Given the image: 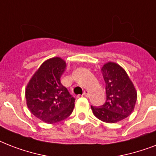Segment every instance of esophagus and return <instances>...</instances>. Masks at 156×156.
Instances as JSON below:
<instances>
[{
  "mask_svg": "<svg viewBox=\"0 0 156 156\" xmlns=\"http://www.w3.org/2000/svg\"><path fill=\"white\" fill-rule=\"evenodd\" d=\"M88 95H89V91L87 90H84V92H83V95H84V96H86V97H87Z\"/></svg>",
  "mask_w": 156,
  "mask_h": 156,
  "instance_id": "esophagus-1",
  "label": "esophagus"
}]
</instances>
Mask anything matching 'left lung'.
I'll return each instance as SVG.
<instances>
[{
    "label": "left lung",
    "instance_id": "obj_1",
    "mask_svg": "<svg viewBox=\"0 0 156 156\" xmlns=\"http://www.w3.org/2000/svg\"><path fill=\"white\" fill-rule=\"evenodd\" d=\"M101 72L106 83V101L100 107L91 106V110L100 121L116 123L132 113L137 91L126 70L118 64H104Z\"/></svg>",
    "mask_w": 156,
    "mask_h": 156
}]
</instances>
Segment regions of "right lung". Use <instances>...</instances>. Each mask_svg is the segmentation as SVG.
<instances>
[{
	"instance_id": "add662e5",
	"label": "right lung",
	"mask_w": 156,
	"mask_h": 156,
	"mask_svg": "<svg viewBox=\"0 0 156 156\" xmlns=\"http://www.w3.org/2000/svg\"><path fill=\"white\" fill-rule=\"evenodd\" d=\"M66 68V61L61 57L48 59L34 73L26 88L28 108L46 123L63 121L74 108L75 99L61 83Z\"/></svg>"
}]
</instances>
